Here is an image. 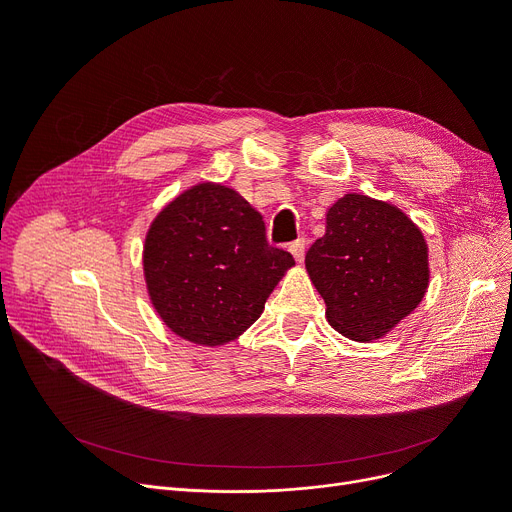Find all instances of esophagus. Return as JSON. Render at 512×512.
Wrapping results in <instances>:
<instances>
[{
    "instance_id": "obj_1",
    "label": "esophagus",
    "mask_w": 512,
    "mask_h": 512,
    "mask_svg": "<svg viewBox=\"0 0 512 512\" xmlns=\"http://www.w3.org/2000/svg\"><path fill=\"white\" fill-rule=\"evenodd\" d=\"M290 253H292V257L297 259V261H303V257H305V249H307V240L305 238H297L294 242H290Z\"/></svg>"
}]
</instances>
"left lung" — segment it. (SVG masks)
Segmentation results:
<instances>
[{"mask_svg": "<svg viewBox=\"0 0 512 512\" xmlns=\"http://www.w3.org/2000/svg\"><path fill=\"white\" fill-rule=\"evenodd\" d=\"M330 326L369 342L386 336L423 301L429 284L421 230L398 207L348 193L326 213V234L305 257Z\"/></svg>", "mask_w": 512, "mask_h": 512, "instance_id": "obj_1", "label": "left lung"}]
</instances>
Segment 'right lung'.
Listing matches in <instances>:
<instances>
[{"mask_svg":"<svg viewBox=\"0 0 512 512\" xmlns=\"http://www.w3.org/2000/svg\"><path fill=\"white\" fill-rule=\"evenodd\" d=\"M288 251L267 245L261 213L234 188L201 182L157 213L145 236L151 305L180 338L220 346L263 313Z\"/></svg>","mask_w":512,"mask_h":512,"instance_id":"obj_1","label":"right lung"}]
</instances>
